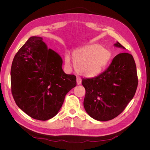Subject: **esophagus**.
Here are the masks:
<instances>
[{"mask_svg": "<svg viewBox=\"0 0 150 150\" xmlns=\"http://www.w3.org/2000/svg\"><path fill=\"white\" fill-rule=\"evenodd\" d=\"M76 80H77V84L79 85V84H81V82H82V79H81V78H77Z\"/></svg>", "mask_w": 150, "mask_h": 150, "instance_id": "1", "label": "esophagus"}]
</instances>
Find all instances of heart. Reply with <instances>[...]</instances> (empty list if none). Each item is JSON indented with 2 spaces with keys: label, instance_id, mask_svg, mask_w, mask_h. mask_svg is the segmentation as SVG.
Listing matches in <instances>:
<instances>
[{
  "label": "heart",
  "instance_id": "heart-1",
  "mask_svg": "<svg viewBox=\"0 0 150 150\" xmlns=\"http://www.w3.org/2000/svg\"><path fill=\"white\" fill-rule=\"evenodd\" d=\"M76 70L87 77H93L100 73L111 59L110 51L100 44H93L81 47L72 54ZM65 63L71 66L69 56H66Z\"/></svg>",
  "mask_w": 150,
  "mask_h": 150
}]
</instances>
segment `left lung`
I'll list each match as a JSON object with an SVG mask.
<instances>
[{
  "instance_id": "obj_1",
  "label": "left lung",
  "mask_w": 150,
  "mask_h": 150,
  "mask_svg": "<svg viewBox=\"0 0 150 150\" xmlns=\"http://www.w3.org/2000/svg\"><path fill=\"white\" fill-rule=\"evenodd\" d=\"M115 46L125 49L118 42ZM138 83L137 67L133 56L126 52L117 54L101 74L82 79L86 89V111L93 118L100 121L114 119L133 98Z\"/></svg>"
}]
</instances>
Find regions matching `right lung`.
I'll return each instance as SVG.
<instances>
[{
  "mask_svg": "<svg viewBox=\"0 0 150 150\" xmlns=\"http://www.w3.org/2000/svg\"><path fill=\"white\" fill-rule=\"evenodd\" d=\"M57 53L40 37L30 38L16 53L11 70V91L21 110L34 119L56 116L66 94L76 86V77L66 74Z\"/></svg>",
  "mask_w": 150,
  "mask_h": 150,
  "instance_id": "right-lung-1",
  "label": "right lung"
}]
</instances>
